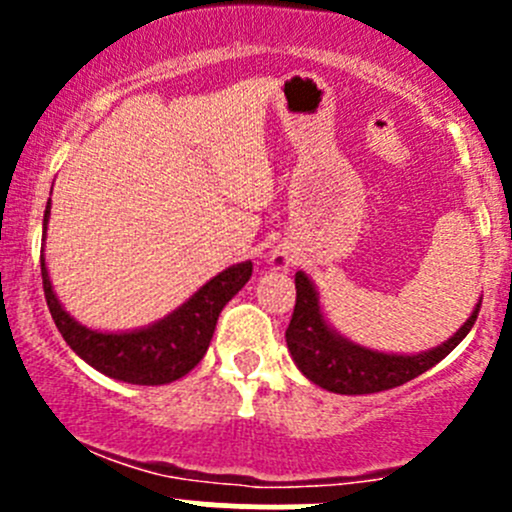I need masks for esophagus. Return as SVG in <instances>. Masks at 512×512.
Wrapping results in <instances>:
<instances>
[{
    "label": "esophagus",
    "instance_id": "obj_1",
    "mask_svg": "<svg viewBox=\"0 0 512 512\" xmlns=\"http://www.w3.org/2000/svg\"><path fill=\"white\" fill-rule=\"evenodd\" d=\"M270 265L272 270H289V267L294 265V257L285 250H275L270 257Z\"/></svg>",
    "mask_w": 512,
    "mask_h": 512
}]
</instances>
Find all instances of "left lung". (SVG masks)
<instances>
[{"instance_id": "8db88e82", "label": "left lung", "mask_w": 512, "mask_h": 512, "mask_svg": "<svg viewBox=\"0 0 512 512\" xmlns=\"http://www.w3.org/2000/svg\"><path fill=\"white\" fill-rule=\"evenodd\" d=\"M294 287H297V302L285 332L289 354L312 384L347 396L394 389L446 359L473 329L483 299H478L471 317L448 342L421 354H386L349 342L337 329H332V324L324 319L317 287L304 272L294 275Z\"/></svg>"}]
</instances>
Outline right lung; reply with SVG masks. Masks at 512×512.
<instances>
[{
    "label": "right lung",
    "instance_id": "add662e5",
    "mask_svg": "<svg viewBox=\"0 0 512 512\" xmlns=\"http://www.w3.org/2000/svg\"><path fill=\"white\" fill-rule=\"evenodd\" d=\"M49 215L51 198L44 210V237ZM250 275L252 262H240L205 282L188 302L148 327L133 329V332H98L76 322L61 307L51 287L49 272H46L44 250H41V280H44L46 304L64 342L101 374L138 386L170 384L195 369L208 352L220 312L245 287Z\"/></svg>",
    "mask_w": 512,
    "mask_h": 512
}]
</instances>
